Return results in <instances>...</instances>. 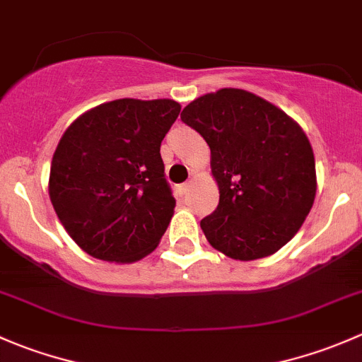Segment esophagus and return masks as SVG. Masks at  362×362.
<instances>
[{"mask_svg": "<svg viewBox=\"0 0 362 362\" xmlns=\"http://www.w3.org/2000/svg\"><path fill=\"white\" fill-rule=\"evenodd\" d=\"M191 185H192V182H191V180H189V182H185V184H182V185H178V189H177V191H178V194H180V196L187 194V192H189V189H191Z\"/></svg>", "mask_w": 362, "mask_h": 362, "instance_id": "1", "label": "esophagus"}]
</instances>
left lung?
I'll return each instance as SVG.
<instances>
[{
    "mask_svg": "<svg viewBox=\"0 0 362 362\" xmlns=\"http://www.w3.org/2000/svg\"><path fill=\"white\" fill-rule=\"evenodd\" d=\"M180 119L211 152L221 196L202 221L210 245L240 261L282 249L305 222L317 191L315 159L301 127L243 89L204 94Z\"/></svg>",
    "mask_w": 362,
    "mask_h": 362,
    "instance_id": "1",
    "label": "left lung"
}]
</instances>
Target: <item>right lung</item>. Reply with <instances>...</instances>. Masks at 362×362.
I'll use <instances>...</instances> for the list:
<instances>
[{"label": "right lung", "mask_w": 362, "mask_h": 362, "mask_svg": "<svg viewBox=\"0 0 362 362\" xmlns=\"http://www.w3.org/2000/svg\"><path fill=\"white\" fill-rule=\"evenodd\" d=\"M178 113L173 100L124 98L86 112L63 134L50 166V202L89 255L133 262L158 247L175 208L160 141Z\"/></svg>", "instance_id": "obj_1"}]
</instances>
